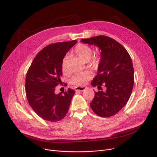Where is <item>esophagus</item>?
Segmentation results:
<instances>
[{
	"label": "esophagus",
	"instance_id": "esophagus-1",
	"mask_svg": "<svg viewBox=\"0 0 157 157\" xmlns=\"http://www.w3.org/2000/svg\"><path fill=\"white\" fill-rule=\"evenodd\" d=\"M86 89V88L84 86H78L76 88L75 91H85Z\"/></svg>",
	"mask_w": 157,
	"mask_h": 157
}]
</instances>
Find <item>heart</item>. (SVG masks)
<instances>
[{
  "label": "heart",
  "instance_id": "heart-1",
  "mask_svg": "<svg viewBox=\"0 0 157 157\" xmlns=\"http://www.w3.org/2000/svg\"><path fill=\"white\" fill-rule=\"evenodd\" d=\"M75 54L79 56L82 60L88 61L93 53L92 48L88 45L79 44L75 48ZM98 62V59L97 57L94 56L90 60V64L92 66L97 65ZM62 68L64 71H67L69 68L68 66V57L66 56L62 60ZM91 78V76L88 72H81L78 73L75 76H73L71 79V82L73 84L76 85H82Z\"/></svg>",
  "mask_w": 157,
  "mask_h": 157
}]
</instances>
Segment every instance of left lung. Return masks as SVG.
<instances>
[{"mask_svg":"<svg viewBox=\"0 0 157 157\" xmlns=\"http://www.w3.org/2000/svg\"><path fill=\"white\" fill-rule=\"evenodd\" d=\"M81 41L98 47L101 52L98 73L91 84L98 89L104 85L106 90L95 92L91 108L98 116H112L126 105L131 95L134 85L131 58L126 48L109 36L99 35Z\"/></svg>","mask_w":157,"mask_h":157,"instance_id":"obj_1","label":"left lung"}]
</instances>
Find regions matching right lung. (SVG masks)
<instances>
[{
    "instance_id": "add662e5",
    "label": "right lung",
    "mask_w": 157,
    "mask_h": 157,
    "mask_svg": "<svg viewBox=\"0 0 157 157\" xmlns=\"http://www.w3.org/2000/svg\"><path fill=\"white\" fill-rule=\"evenodd\" d=\"M77 42L72 40L52 44L40 51L29 67L25 82L26 95L31 107L39 117L50 122L64 119L75 91L69 88L63 95L55 93L62 82V62Z\"/></svg>"
}]
</instances>
